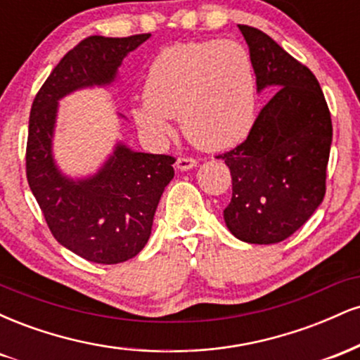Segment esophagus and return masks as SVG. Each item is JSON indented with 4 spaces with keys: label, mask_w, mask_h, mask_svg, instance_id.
Returning <instances> with one entry per match:
<instances>
[{
    "label": "esophagus",
    "mask_w": 360,
    "mask_h": 360,
    "mask_svg": "<svg viewBox=\"0 0 360 360\" xmlns=\"http://www.w3.org/2000/svg\"><path fill=\"white\" fill-rule=\"evenodd\" d=\"M198 160L193 159V157H179V159L176 160V167L179 169V171H189V169L196 167Z\"/></svg>",
    "instance_id": "obj_1"
}]
</instances>
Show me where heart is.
<instances>
[{
  "mask_svg": "<svg viewBox=\"0 0 360 360\" xmlns=\"http://www.w3.org/2000/svg\"><path fill=\"white\" fill-rule=\"evenodd\" d=\"M255 115V74L250 56L235 40L179 44L152 62L146 103L134 108L137 125L154 139L171 135L179 117L191 143L225 150L249 135Z\"/></svg>",
  "mask_w": 360,
  "mask_h": 360,
  "instance_id": "b5f03b06",
  "label": "heart"
}]
</instances>
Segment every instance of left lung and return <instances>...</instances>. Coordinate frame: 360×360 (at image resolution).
Segmentation results:
<instances>
[{
  "mask_svg": "<svg viewBox=\"0 0 360 360\" xmlns=\"http://www.w3.org/2000/svg\"><path fill=\"white\" fill-rule=\"evenodd\" d=\"M257 91L276 89L240 146L218 155L232 174L226 226L247 243L283 242L325 196L332 118L315 74L269 35L238 25Z\"/></svg>",
  "mask_w": 360,
  "mask_h": 360,
  "instance_id": "1",
  "label": "left lung"
}]
</instances>
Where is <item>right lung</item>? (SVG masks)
I'll return each mask as SVG.
<instances>
[{"label": "right lung", "instance_id": "1", "mask_svg": "<svg viewBox=\"0 0 360 360\" xmlns=\"http://www.w3.org/2000/svg\"><path fill=\"white\" fill-rule=\"evenodd\" d=\"M148 37L81 40L37 93L28 120L27 179L45 221L60 245L96 264L125 262L146 247L176 159L117 143L96 174L71 179L52 155L57 103L76 89L111 84L122 60Z\"/></svg>", "mask_w": 360, "mask_h": 360}]
</instances>
